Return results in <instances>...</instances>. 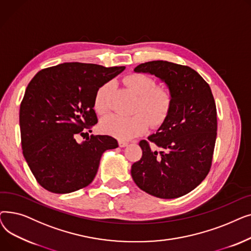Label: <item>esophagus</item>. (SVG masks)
I'll use <instances>...</instances> for the list:
<instances>
[{"instance_id": "obj_1", "label": "esophagus", "mask_w": 251, "mask_h": 251, "mask_svg": "<svg viewBox=\"0 0 251 251\" xmlns=\"http://www.w3.org/2000/svg\"><path fill=\"white\" fill-rule=\"evenodd\" d=\"M118 143H119V147H120V148H125V147L128 146V142L124 141V140H119Z\"/></svg>"}]
</instances>
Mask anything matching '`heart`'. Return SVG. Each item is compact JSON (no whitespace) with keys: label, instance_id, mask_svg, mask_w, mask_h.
<instances>
[{"label":"heart","instance_id":"1","mask_svg":"<svg viewBox=\"0 0 251 251\" xmlns=\"http://www.w3.org/2000/svg\"><path fill=\"white\" fill-rule=\"evenodd\" d=\"M124 84L136 96L135 114L123 117L116 114L103 118L100 129L120 139H130L140 135L151 126L161 125L167 118L173 97L166 85H154L153 79L143 74H130L124 78ZM114 88V82L103 83L97 90L94 99V108L98 114H104L109 110V98Z\"/></svg>","mask_w":251,"mask_h":251}]
</instances>
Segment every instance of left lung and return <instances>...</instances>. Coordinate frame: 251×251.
Returning <instances> with one entry per match:
<instances>
[{
  "mask_svg": "<svg viewBox=\"0 0 251 251\" xmlns=\"http://www.w3.org/2000/svg\"><path fill=\"white\" fill-rule=\"evenodd\" d=\"M136 73L159 78L172 92L165 121L141 140V159L131 167L136 185L159 199H177L203 181L210 169L217 138V109L209 85L188 66L168 61L138 65Z\"/></svg>",
  "mask_w": 251,
  "mask_h": 251,
  "instance_id": "1",
  "label": "left lung"
}]
</instances>
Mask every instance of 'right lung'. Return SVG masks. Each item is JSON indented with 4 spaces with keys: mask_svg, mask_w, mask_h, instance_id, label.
Returning <instances> with one entry per match:
<instances>
[{
    "mask_svg": "<svg viewBox=\"0 0 251 251\" xmlns=\"http://www.w3.org/2000/svg\"><path fill=\"white\" fill-rule=\"evenodd\" d=\"M125 70L97 64L63 63L39 71L20 104L23 156L36 181L52 193H70L95 179L101 154L118 148L115 138L78 135L98 123L97 90ZM87 133V132H86Z\"/></svg>",
    "mask_w": 251,
    "mask_h": 251,
    "instance_id": "right-lung-1",
    "label": "right lung"
}]
</instances>
